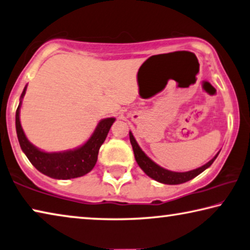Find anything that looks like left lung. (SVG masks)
Listing matches in <instances>:
<instances>
[{"mask_svg":"<svg viewBox=\"0 0 250 250\" xmlns=\"http://www.w3.org/2000/svg\"><path fill=\"white\" fill-rule=\"evenodd\" d=\"M129 141L130 144L133 146L134 156L137 164L140 165V167L145 172V174H147L149 178L155 180L157 182L164 183V184H181L184 182H188L192 180L195 176L202 173L206 168H208L211 164L213 163V161L217 159L219 153H217L216 156L212 157V160H210L208 163H206L202 167L195 168V170L188 171V172H173L168 171L167 168H164L160 165H157L155 162L149 159V157L142 151V148L138 146L137 142L134 138L132 132H129Z\"/></svg>","mask_w":250,"mask_h":250,"instance_id":"8db88e82","label":"left lung"}]
</instances>
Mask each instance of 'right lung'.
Returning <instances> with one entry per match:
<instances>
[{"label":"right lung","mask_w":250,"mask_h":250,"mask_svg":"<svg viewBox=\"0 0 250 250\" xmlns=\"http://www.w3.org/2000/svg\"><path fill=\"white\" fill-rule=\"evenodd\" d=\"M25 90L26 86L22 91L21 102L15 113V128H17L18 140L22 151L24 152L33 167L44 175L58 180L79 178L93 170L97 162L99 148L105 142L115 118H104L99 122L93 135L82 146L63 152H43L30 143L22 129L20 123V107L22 98L25 95Z\"/></svg>","instance_id":"right-lung-1"}]
</instances>
